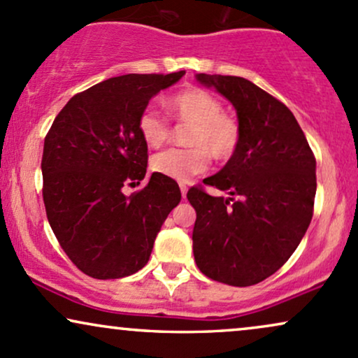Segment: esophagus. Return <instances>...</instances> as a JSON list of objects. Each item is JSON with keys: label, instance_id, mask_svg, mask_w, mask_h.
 <instances>
[{"label": "esophagus", "instance_id": "34e87169", "mask_svg": "<svg viewBox=\"0 0 358 358\" xmlns=\"http://www.w3.org/2000/svg\"><path fill=\"white\" fill-rule=\"evenodd\" d=\"M180 192H182V196L183 198H187V192H188L187 183H180Z\"/></svg>", "mask_w": 358, "mask_h": 358}]
</instances>
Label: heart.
<instances>
[{
  "mask_svg": "<svg viewBox=\"0 0 358 358\" xmlns=\"http://www.w3.org/2000/svg\"><path fill=\"white\" fill-rule=\"evenodd\" d=\"M163 105L171 115L195 123L190 143L193 148H171L155 155L152 168L176 182H188L210 165V153L227 158L238 143V127L223 115V105L215 94L201 88H188L168 96ZM138 131L150 148H160L170 138V124L157 110L148 106L138 118Z\"/></svg>",
  "mask_w": 358,
  "mask_h": 358,
  "instance_id": "b5f03b06",
  "label": "heart"
}]
</instances>
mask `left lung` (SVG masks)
<instances>
[{"label": "left lung", "mask_w": 358, "mask_h": 358, "mask_svg": "<svg viewBox=\"0 0 358 358\" xmlns=\"http://www.w3.org/2000/svg\"><path fill=\"white\" fill-rule=\"evenodd\" d=\"M195 78L234 105L238 143L227 165L203 180L230 196L200 187L187 193L196 212L193 255L208 278L255 285L292 257L312 222L315 157L294 113L255 83L205 73Z\"/></svg>", "instance_id": "8db88e82"}]
</instances>
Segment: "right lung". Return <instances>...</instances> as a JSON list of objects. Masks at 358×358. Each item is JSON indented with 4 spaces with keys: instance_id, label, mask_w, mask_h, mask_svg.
<instances>
[{
    "instance_id": "obj_1",
    "label": "right lung",
    "mask_w": 358,
    "mask_h": 358,
    "mask_svg": "<svg viewBox=\"0 0 358 358\" xmlns=\"http://www.w3.org/2000/svg\"><path fill=\"white\" fill-rule=\"evenodd\" d=\"M183 75L131 73L101 81L75 94L45 138L46 217L64 253L90 277L122 278L143 268L163 222L182 200L178 183L157 171L130 196L123 187L140 185L146 175L141 111Z\"/></svg>"
}]
</instances>
